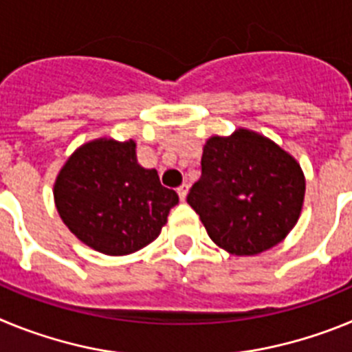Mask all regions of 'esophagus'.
Returning <instances> with one entry per match:
<instances>
[{"instance_id": "1", "label": "esophagus", "mask_w": 352, "mask_h": 352, "mask_svg": "<svg viewBox=\"0 0 352 352\" xmlns=\"http://www.w3.org/2000/svg\"><path fill=\"white\" fill-rule=\"evenodd\" d=\"M186 194H188V185H186V183H183V185L179 186V188H178V195H179V199H182V201H185V199H186Z\"/></svg>"}]
</instances>
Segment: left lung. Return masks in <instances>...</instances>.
Wrapping results in <instances>:
<instances>
[{"mask_svg":"<svg viewBox=\"0 0 352 352\" xmlns=\"http://www.w3.org/2000/svg\"><path fill=\"white\" fill-rule=\"evenodd\" d=\"M303 197L300 164L270 139L239 129L231 138L206 142L201 178L186 203L219 247L256 256L296 226Z\"/></svg>","mask_w":352,"mask_h":352,"instance_id":"obj_1","label":"left lung"}]
</instances>
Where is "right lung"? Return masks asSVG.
<instances>
[{
	"instance_id": "1",
	"label": "right lung",
	"mask_w": 352,
	"mask_h": 352,
	"mask_svg": "<svg viewBox=\"0 0 352 352\" xmlns=\"http://www.w3.org/2000/svg\"><path fill=\"white\" fill-rule=\"evenodd\" d=\"M65 226L107 256H126L158 238L178 194L138 164L135 142L98 139L68 158L54 185Z\"/></svg>"
}]
</instances>
